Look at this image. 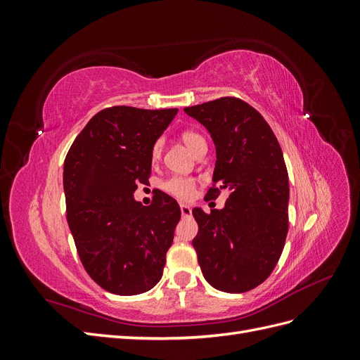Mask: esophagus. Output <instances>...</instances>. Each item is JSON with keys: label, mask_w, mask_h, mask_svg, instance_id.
Wrapping results in <instances>:
<instances>
[{"label": "esophagus", "mask_w": 360, "mask_h": 360, "mask_svg": "<svg viewBox=\"0 0 360 360\" xmlns=\"http://www.w3.org/2000/svg\"><path fill=\"white\" fill-rule=\"evenodd\" d=\"M180 212H181L183 217H189L191 213H192V209L186 204H180Z\"/></svg>", "instance_id": "34e87169"}]
</instances>
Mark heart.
I'll use <instances>...</instances> for the list:
<instances>
[{
  "instance_id": "1",
  "label": "heart",
  "mask_w": 360,
  "mask_h": 360,
  "mask_svg": "<svg viewBox=\"0 0 360 360\" xmlns=\"http://www.w3.org/2000/svg\"><path fill=\"white\" fill-rule=\"evenodd\" d=\"M181 141L186 144V147L192 151V153H195V151L200 150L201 147H207L205 139L198 132H193V130H184L181 134ZM160 156H162V141L159 139L153 144V147H151V160L158 162ZM195 188H197V181H195V179L183 177V176H172L162 183L163 191L180 200L192 198L195 193Z\"/></svg>"
}]
</instances>
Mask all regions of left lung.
<instances>
[{
    "instance_id": "8db88e82",
    "label": "left lung",
    "mask_w": 360,
    "mask_h": 360,
    "mask_svg": "<svg viewBox=\"0 0 360 360\" xmlns=\"http://www.w3.org/2000/svg\"><path fill=\"white\" fill-rule=\"evenodd\" d=\"M209 130L216 146L213 188L222 210L193 209L192 240L205 281L225 292L258 287L274 271L288 233V172L278 139L255 108L237 97L184 108Z\"/></svg>"
}]
</instances>
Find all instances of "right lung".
Instances as JSON below:
<instances>
[{"label": "right lung", "mask_w": 360, "mask_h": 360, "mask_svg": "<svg viewBox=\"0 0 360 360\" xmlns=\"http://www.w3.org/2000/svg\"><path fill=\"white\" fill-rule=\"evenodd\" d=\"M177 111L106 108L64 160L68 224L81 263L96 284L120 296L158 284L180 221L177 201L165 192L147 207L134 198L151 174V147Z\"/></svg>", "instance_id": "obj_1"}]
</instances>
